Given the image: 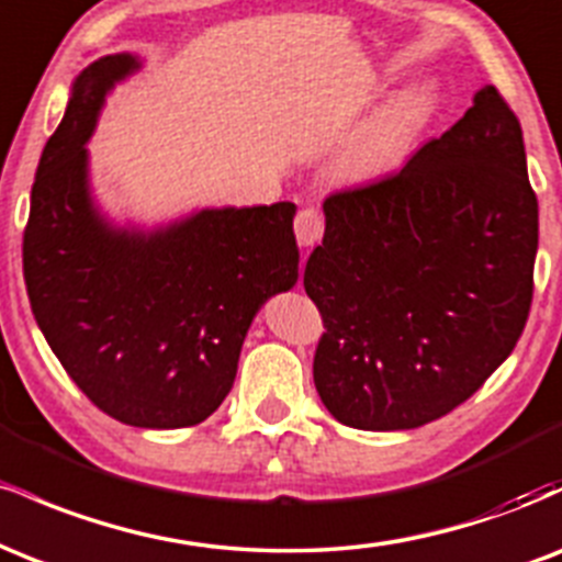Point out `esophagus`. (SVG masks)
<instances>
[{"label":"esophagus","instance_id":"esophagus-1","mask_svg":"<svg viewBox=\"0 0 562 562\" xmlns=\"http://www.w3.org/2000/svg\"><path fill=\"white\" fill-rule=\"evenodd\" d=\"M293 229H295V240H299L301 248H312V245H317L322 240L325 218H322L317 209H301L299 214H295Z\"/></svg>","mask_w":562,"mask_h":562}]
</instances>
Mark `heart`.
Wrapping results in <instances>:
<instances>
[{
    "label": "heart",
    "mask_w": 562,
    "mask_h": 562,
    "mask_svg": "<svg viewBox=\"0 0 562 562\" xmlns=\"http://www.w3.org/2000/svg\"><path fill=\"white\" fill-rule=\"evenodd\" d=\"M436 108V87L430 81H415L393 94L372 115L359 134L348 142L344 169L348 173H375L396 164L428 124Z\"/></svg>",
    "instance_id": "heart-1"
}]
</instances>
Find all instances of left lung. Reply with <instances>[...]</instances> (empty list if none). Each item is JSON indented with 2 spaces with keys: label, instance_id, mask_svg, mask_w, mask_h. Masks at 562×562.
I'll return each mask as SVG.
<instances>
[{
  "label": "left lung",
  "instance_id": "left-lung-1",
  "mask_svg": "<svg viewBox=\"0 0 562 562\" xmlns=\"http://www.w3.org/2000/svg\"><path fill=\"white\" fill-rule=\"evenodd\" d=\"M303 288L325 333L314 385L338 423L438 420L513 353L533 299L539 203L494 87L402 171L325 200Z\"/></svg>",
  "mask_w": 562,
  "mask_h": 562
}]
</instances>
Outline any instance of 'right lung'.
Returning a JSON list of instances; mask_svg holds the SVG:
<instances>
[{"label": "right lung", "instance_id": "right-lung-1", "mask_svg": "<svg viewBox=\"0 0 562 562\" xmlns=\"http://www.w3.org/2000/svg\"><path fill=\"white\" fill-rule=\"evenodd\" d=\"M139 66L105 55L76 76L31 187L23 277L38 330L89 402L169 430L224 402L256 312L299 280V245L293 203L203 209L150 232L100 214L83 145Z\"/></svg>", "mask_w": 562, "mask_h": 562}]
</instances>
